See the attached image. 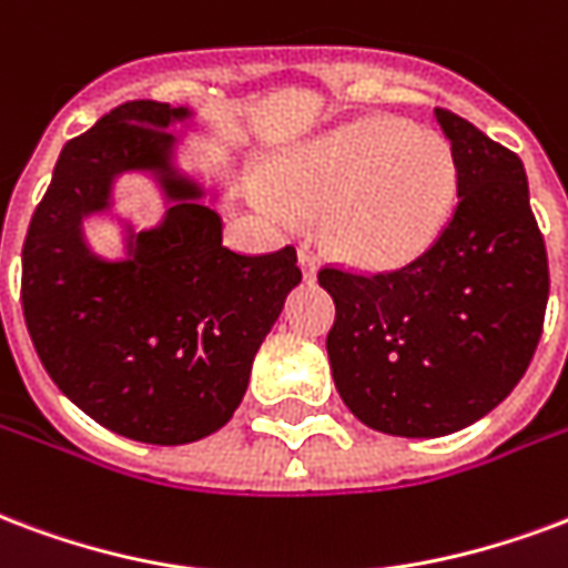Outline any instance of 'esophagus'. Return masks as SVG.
Wrapping results in <instances>:
<instances>
[{
    "instance_id": "34e87169",
    "label": "esophagus",
    "mask_w": 568,
    "mask_h": 568,
    "mask_svg": "<svg viewBox=\"0 0 568 568\" xmlns=\"http://www.w3.org/2000/svg\"><path fill=\"white\" fill-rule=\"evenodd\" d=\"M297 264H301V273H304L306 283H313V280H316L318 262L316 255L310 252V246H301V250H297Z\"/></svg>"
}]
</instances>
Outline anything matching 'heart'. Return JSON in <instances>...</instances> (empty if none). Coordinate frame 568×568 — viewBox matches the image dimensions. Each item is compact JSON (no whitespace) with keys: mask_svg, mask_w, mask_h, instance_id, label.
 <instances>
[{"mask_svg":"<svg viewBox=\"0 0 568 568\" xmlns=\"http://www.w3.org/2000/svg\"><path fill=\"white\" fill-rule=\"evenodd\" d=\"M276 195L258 207L316 216L318 241L358 271H400L445 231L460 189L448 138L400 116H364L295 146L273 171Z\"/></svg>","mask_w":568,"mask_h":568,"instance_id":"1","label":"heart"}]
</instances>
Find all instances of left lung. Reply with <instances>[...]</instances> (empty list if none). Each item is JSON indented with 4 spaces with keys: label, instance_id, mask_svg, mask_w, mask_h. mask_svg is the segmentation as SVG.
Returning a JSON list of instances; mask_svg holds the SVG:
<instances>
[{
    "label": "left lung",
    "instance_id": "1",
    "mask_svg": "<svg viewBox=\"0 0 568 568\" xmlns=\"http://www.w3.org/2000/svg\"><path fill=\"white\" fill-rule=\"evenodd\" d=\"M434 116L460 165L439 241L400 271L318 273L337 304L327 358L339 397L367 427L409 439L464 430L506 400L548 306L524 162L464 116L443 108Z\"/></svg>",
    "mask_w": 568,
    "mask_h": 568
}]
</instances>
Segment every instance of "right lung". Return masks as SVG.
Here are the masks:
<instances>
[{"label": "right lung", "mask_w": 568, "mask_h": 568, "mask_svg": "<svg viewBox=\"0 0 568 568\" xmlns=\"http://www.w3.org/2000/svg\"><path fill=\"white\" fill-rule=\"evenodd\" d=\"M195 111L125 102L62 146L23 243V316L50 379L92 422L150 445L216 434L241 406L252 361L301 283L292 246H222V186L183 171L171 125ZM144 173L166 201L150 230L112 213V186ZM111 215L124 255L91 250L82 222Z\"/></svg>", "instance_id": "add662e5"}]
</instances>
